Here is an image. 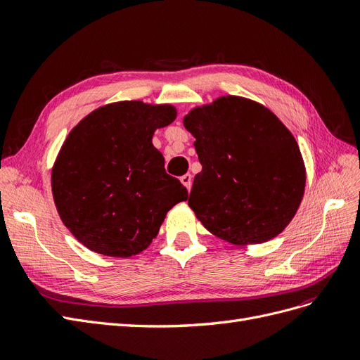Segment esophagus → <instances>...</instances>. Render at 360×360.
Listing matches in <instances>:
<instances>
[{
  "label": "esophagus",
  "mask_w": 360,
  "mask_h": 360,
  "mask_svg": "<svg viewBox=\"0 0 360 360\" xmlns=\"http://www.w3.org/2000/svg\"><path fill=\"white\" fill-rule=\"evenodd\" d=\"M180 180H181L184 186H186V189L191 191V188H192V176H191V174H184V176Z\"/></svg>",
  "instance_id": "1"
}]
</instances>
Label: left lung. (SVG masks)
<instances>
[{"label": "left lung", "mask_w": 360, "mask_h": 360, "mask_svg": "<svg viewBox=\"0 0 360 360\" xmlns=\"http://www.w3.org/2000/svg\"><path fill=\"white\" fill-rule=\"evenodd\" d=\"M202 165L189 207L213 236L237 246L264 243L285 230L307 184L292 134L269 108L221 96L183 117Z\"/></svg>", "instance_id": "left-lung-1"}]
</instances>
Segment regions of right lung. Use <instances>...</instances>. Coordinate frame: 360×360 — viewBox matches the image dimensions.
Returning a JSON list of instances; mask_svg holds the SVG:
<instances>
[{
	"label": "right lung",
	"mask_w": 360,
	"mask_h": 360,
	"mask_svg": "<svg viewBox=\"0 0 360 360\" xmlns=\"http://www.w3.org/2000/svg\"><path fill=\"white\" fill-rule=\"evenodd\" d=\"M177 117L169 103L122 101L85 115L64 141L51 171L63 224L96 254L143 252L188 189L165 172L151 139Z\"/></svg>",
	"instance_id": "right-lung-1"
}]
</instances>
